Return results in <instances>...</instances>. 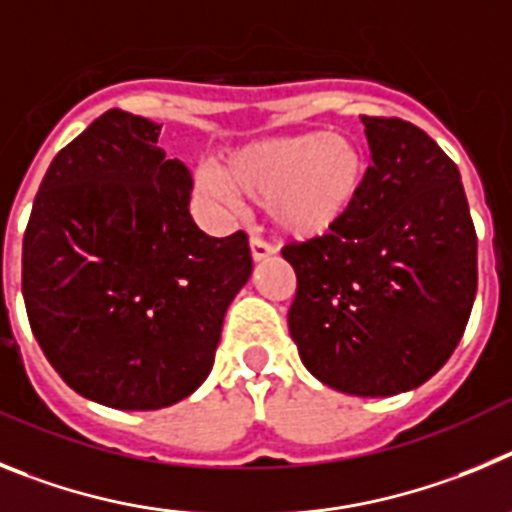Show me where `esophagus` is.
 Returning a JSON list of instances; mask_svg holds the SVG:
<instances>
[{"label": "esophagus", "instance_id": "1", "mask_svg": "<svg viewBox=\"0 0 512 512\" xmlns=\"http://www.w3.org/2000/svg\"><path fill=\"white\" fill-rule=\"evenodd\" d=\"M250 250H252V257H255V260L260 262V260H267V257L273 255L275 247L270 245L267 239H262V237H257V234H252V237H250Z\"/></svg>", "mask_w": 512, "mask_h": 512}]
</instances>
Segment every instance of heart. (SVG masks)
<instances>
[{
  "label": "heart",
  "instance_id": "b5f03b06",
  "mask_svg": "<svg viewBox=\"0 0 512 512\" xmlns=\"http://www.w3.org/2000/svg\"><path fill=\"white\" fill-rule=\"evenodd\" d=\"M367 173L370 158L354 137L313 130L237 147L222 170H201L199 186L227 209H237L239 193L267 201V214L280 232L311 239L334 232L347 219Z\"/></svg>",
  "mask_w": 512,
  "mask_h": 512
}]
</instances>
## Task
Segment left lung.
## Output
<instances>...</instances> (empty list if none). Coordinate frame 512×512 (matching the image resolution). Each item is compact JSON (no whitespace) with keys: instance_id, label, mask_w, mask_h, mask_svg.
I'll return each instance as SVG.
<instances>
[{"instance_id":"left-lung-1","label":"left lung","mask_w":512,"mask_h":512,"mask_svg":"<svg viewBox=\"0 0 512 512\" xmlns=\"http://www.w3.org/2000/svg\"><path fill=\"white\" fill-rule=\"evenodd\" d=\"M372 165L334 232L288 242V329L303 365L362 398L418 388L457 349L477 293V232L454 160L400 117H362Z\"/></svg>"}]
</instances>
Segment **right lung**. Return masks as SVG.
Instances as JSON below:
<instances>
[{"label": "right lung", "mask_w": 512, "mask_h": 512, "mask_svg": "<svg viewBox=\"0 0 512 512\" xmlns=\"http://www.w3.org/2000/svg\"><path fill=\"white\" fill-rule=\"evenodd\" d=\"M160 127L109 109L55 155L22 239L30 329L68 388L158 411L199 388L252 273L247 234L209 237Z\"/></svg>", "instance_id": "1"}]
</instances>
